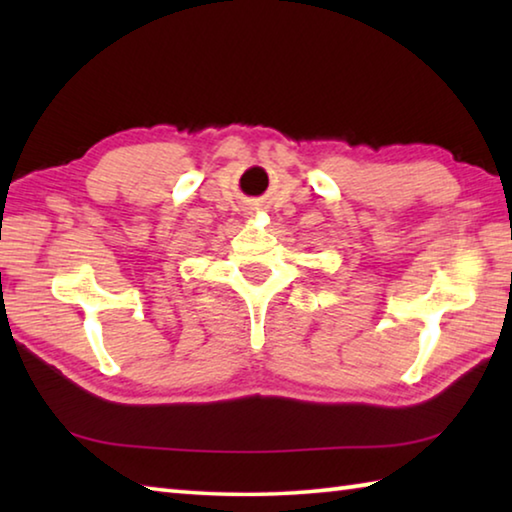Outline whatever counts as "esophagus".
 Returning <instances> with one entry per match:
<instances>
[{
    "label": "esophagus",
    "mask_w": 512,
    "mask_h": 512,
    "mask_svg": "<svg viewBox=\"0 0 512 512\" xmlns=\"http://www.w3.org/2000/svg\"><path fill=\"white\" fill-rule=\"evenodd\" d=\"M250 210H257V207H250ZM248 214H253V212H248Z\"/></svg>",
    "instance_id": "esophagus-1"
}]
</instances>
